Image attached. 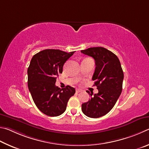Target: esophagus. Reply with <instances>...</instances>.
Wrapping results in <instances>:
<instances>
[{
  "instance_id": "esophagus-1",
  "label": "esophagus",
  "mask_w": 149,
  "mask_h": 149,
  "mask_svg": "<svg viewBox=\"0 0 149 149\" xmlns=\"http://www.w3.org/2000/svg\"><path fill=\"white\" fill-rule=\"evenodd\" d=\"M82 92V90H80V89H77L76 90V92L77 93H80V92Z\"/></svg>"
}]
</instances>
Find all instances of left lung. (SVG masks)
<instances>
[{
  "mask_svg": "<svg viewBox=\"0 0 149 149\" xmlns=\"http://www.w3.org/2000/svg\"><path fill=\"white\" fill-rule=\"evenodd\" d=\"M92 57L95 69L92 80L97 86L98 93L86 92L91 99L82 105L85 115L93 118H100L107 114L115 105L122 90L124 72L120 62L115 54L103 47H93L80 51Z\"/></svg>",
  "mask_w": 149,
  "mask_h": 149,
  "instance_id": "left-lung-1",
  "label": "left lung"
}]
</instances>
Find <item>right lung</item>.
Returning <instances> with one entry per match:
<instances>
[{"instance_id":"obj_1","label":"right lung","mask_w":149,"mask_h":149,"mask_svg":"<svg viewBox=\"0 0 149 149\" xmlns=\"http://www.w3.org/2000/svg\"><path fill=\"white\" fill-rule=\"evenodd\" d=\"M74 52L47 49L33 57L27 70L28 88L34 103L42 113L49 116L61 115L75 89L67 86L61 90L56 86L57 77Z\"/></svg>"}]
</instances>
